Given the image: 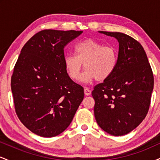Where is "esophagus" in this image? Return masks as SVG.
<instances>
[{"label": "esophagus", "instance_id": "1", "mask_svg": "<svg viewBox=\"0 0 160 160\" xmlns=\"http://www.w3.org/2000/svg\"><path fill=\"white\" fill-rule=\"evenodd\" d=\"M84 94L86 95H89L91 94V91L89 90L88 88H85V89H84Z\"/></svg>", "mask_w": 160, "mask_h": 160}]
</instances>
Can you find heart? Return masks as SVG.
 Listing matches in <instances>:
<instances>
[{"mask_svg":"<svg viewBox=\"0 0 160 160\" xmlns=\"http://www.w3.org/2000/svg\"><path fill=\"white\" fill-rule=\"evenodd\" d=\"M74 55L65 57V67L72 80H78L83 64L85 69L81 81L93 80L104 81L114 72L117 65V52L111 46H104L94 40L80 42L74 47Z\"/></svg>","mask_w":160,"mask_h":160,"instance_id":"heart-1","label":"heart"}]
</instances>
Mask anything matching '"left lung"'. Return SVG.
Returning <instances> with one entry per match:
<instances>
[{
  "label": "left lung",
  "mask_w": 160,
  "mask_h": 160,
  "mask_svg": "<svg viewBox=\"0 0 160 160\" xmlns=\"http://www.w3.org/2000/svg\"><path fill=\"white\" fill-rule=\"evenodd\" d=\"M119 42L117 65L108 80L95 86L94 113L101 128L114 136L132 131L149 110L153 75L140 43L120 32H98Z\"/></svg>",
  "instance_id": "1"
}]
</instances>
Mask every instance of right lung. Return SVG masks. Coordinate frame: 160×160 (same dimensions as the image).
Here are the masks:
<instances>
[{"label":"right lung","mask_w":160,"mask_h":160,"mask_svg":"<svg viewBox=\"0 0 160 160\" xmlns=\"http://www.w3.org/2000/svg\"><path fill=\"white\" fill-rule=\"evenodd\" d=\"M82 31L47 29L24 45L11 78L18 117L25 127L44 138L68 127L84 97L83 88L70 78L64 48Z\"/></svg>","instance_id":"right-lung-1"}]
</instances>
